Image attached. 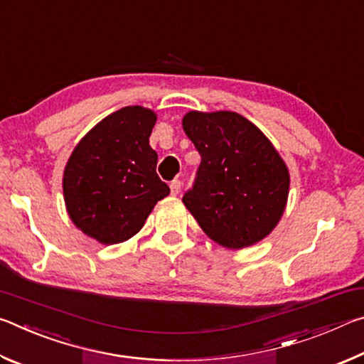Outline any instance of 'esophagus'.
<instances>
[{
    "instance_id": "obj_1",
    "label": "esophagus",
    "mask_w": 364,
    "mask_h": 364,
    "mask_svg": "<svg viewBox=\"0 0 364 364\" xmlns=\"http://www.w3.org/2000/svg\"><path fill=\"white\" fill-rule=\"evenodd\" d=\"M170 191H171V196H178L181 191V181L180 180H173L170 183Z\"/></svg>"
}]
</instances>
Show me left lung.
<instances>
[{"instance_id":"obj_1","label":"left lung","mask_w":364,"mask_h":364,"mask_svg":"<svg viewBox=\"0 0 364 364\" xmlns=\"http://www.w3.org/2000/svg\"><path fill=\"white\" fill-rule=\"evenodd\" d=\"M183 128L200 154L193 188L183 196L215 242L242 249L278 225L289 194V171L268 138L236 112H189Z\"/></svg>"}]
</instances>
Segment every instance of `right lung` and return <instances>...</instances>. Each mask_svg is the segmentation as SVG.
<instances>
[{"label": "right lung", "mask_w": 364, "mask_h": 364, "mask_svg": "<svg viewBox=\"0 0 364 364\" xmlns=\"http://www.w3.org/2000/svg\"><path fill=\"white\" fill-rule=\"evenodd\" d=\"M156 114L128 106L101 120L73 149L64 170V199L73 223L101 244H119L144 226L170 194L149 146Z\"/></svg>", "instance_id": "1"}]
</instances>
